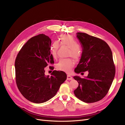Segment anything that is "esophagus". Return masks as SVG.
Returning a JSON list of instances; mask_svg holds the SVG:
<instances>
[{
  "label": "esophagus",
  "mask_w": 125,
  "mask_h": 125,
  "mask_svg": "<svg viewBox=\"0 0 125 125\" xmlns=\"http://www.w3.org/2000/svg\"><path fill=\"white\" fill-rule=\"evenodd\" d=\"M67 80H72L73 79V77H72L70 75H67Z\"/></svg>",
  "instance_id": "1"
}]
</instances>
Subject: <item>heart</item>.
Listing matches in <instances>:
<instances>
[{"label":"heart","instance_id":"obj_1","mask_svg":"<svg viewBox=\"0 0 125 125\" xmlns=\"http://www.w3.org/2000/svg\"><path fill=\"white\" fill-rule=\"evenodd\" d=\"M60 40L62 45H66L70 48L69 56H71L74 58L78 57L80 55L79 50V45L73 36L70 35H62L60 36ZM59 46V45L57 42H55L51 46V54L53 58L56 57ZM73 65V62L71 59H60L57 64V68L59 70L69 73Z\"/></svg>","mask_w":125,"mask_h":125}]
</instances>
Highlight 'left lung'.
<instances>
[{
  "instance_id": "8db88e82",
  "label": "left lung",
  "mask_w": 125,
  "mask_h": 125,
  "mask_svg": "<svg viewBox=\"0 0 125 125\" xmlns=\"http://www.w3.org/2000/svg\"><path fill=\"white\" fill-rule=\"evenodd\" d=\"M82 52L74 72L88 71L84 78L73 77L79 83L75 95L85 103H94L106 95L115 74V68L110 47L105 41L84 33H77Z\"/></svg>"
}]
</instances>
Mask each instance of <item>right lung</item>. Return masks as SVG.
<instances>
[{
  "label": "right lung",
  "mask_w": 125,
  "mask_h": 125,
  "mask_svg": "<svg viewBox=\"0 0 125 125\" xmlns=\"http://www.w3.org/2000/svg\"><path fill=\"white\" fill-rule=\"evenodd\" d=\"M52 41L42 34L30 39L22 47L15 61L16 83L26 99L42 103L53 97L67 79L62 71L54 70L52 76L45 74L44 68L54 63L50 52Z\"/></svg>",
  "instance_id": "add662e5"
}]
</instances>
